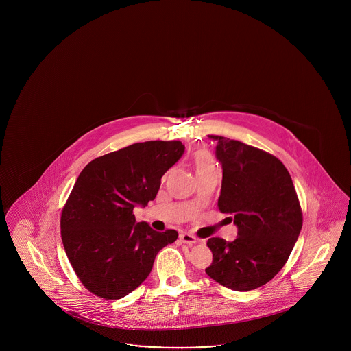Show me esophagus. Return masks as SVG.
Masks as SVG:
<instances>
[{
  "mask_svg": "<svg viewBox=\"0 0 351 351\" xmlns=\"http://www.w3.org/2000/svg\"><path fill=\"white\" fill-rule=\"evenodd\" d=\"M179 238H180V241H182L183 243H186V245H193V243L197 242V238H196L195 235H192V234L189 233H182Z\"/></svg>",
  "mask_w": 351,
  "mask_h": 351,
  "instance_id": "34e87169",
  "label": "esophagus"
}]
</instances>
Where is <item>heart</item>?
<instances>
[{"label": "heart", "instance_id": "b5f03b06", "mask_svg": "<svg viewBox=\"0 0 351 351\" xmlns=\"http://www.w3.org/2000/svg\"><path fill=\"white\" fill-rule=\"evenodd\" d=\"M193 167L196 171V175H205V173H213L217 172L218 166L215 156L209 150H199L193 156Z\"/></svg>", "mask_w": 351, "mask_h": 351}]
</instances>
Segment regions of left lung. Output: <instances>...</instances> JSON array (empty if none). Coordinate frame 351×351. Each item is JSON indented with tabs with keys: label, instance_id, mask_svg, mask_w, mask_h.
I'll list each match as a JSON object with an SVG mask.
<instances>
[{
	"label": "left lung",
	"instance_id": "obj_1",
	"mask_svg": "<svg viewBox=\"0 0 351 351\" xmlns=\"http://www.w3.org/2000/svg\"><path fill=\"white\" fill-rule=\"evenodd\" d=\"M216 155L222 165L221 213L234 217L233 242L209 238L212 265L205 272L233 291L268 283L288 261L302 226V212L291 175L269 154L219 135ZM233 219V218H232Z\"/></svg>",
	"mask_w": 351,
	"mask_h": 351
}]
</instances>
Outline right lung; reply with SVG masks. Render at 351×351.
Listing matches in <instances>:
<instances>
[{
	"label": "right lung",
	"instance_id": "obj_1",
	"mask_svg": "<svg viewBox=\"0 0 351 351\" xmlns=\"http://www.w3.org/2000/svg\"><path fill=\"white\" fill-rule=\"evenodd\" d=\"M180 141L134 143L89 162L60 217L69 263L84 287L105 300L133 292L150 275L156 254L178 232L135 222V205L155 199L162 176L183 155Z\"/></svg>",
	"mask_w": 351,
	"mask_h": 351
}]
</instances>
